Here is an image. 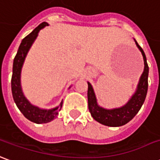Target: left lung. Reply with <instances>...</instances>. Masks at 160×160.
Masks as SVG:
<instances>
[{"label":"left lung","mask_w":160,"mask_h":160,"mask_svg":"<svg viewBox=\"0 0 160 160\" xmlns=\"http://www.w3.org/2000/svg\"><path fill=\"white\" fill-rule=\"evenodd\" d=\"M137 47L139 48L144 59V71L140 78L135 93L130 98L128 103L118 108L106 109L100 107L96 102V95L91 84L88 82V105L89 110L92 117L96 122L108 127H121L127 124L132 120L142 107L148 88V73L149 67L147 62V58L142 48L134 39Z\"/></svg>","instance_id":"left-lung-1"}]
</instances>
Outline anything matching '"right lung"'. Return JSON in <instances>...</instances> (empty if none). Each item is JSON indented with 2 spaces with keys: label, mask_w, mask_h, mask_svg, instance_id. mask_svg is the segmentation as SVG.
I'll return each instance as SVG.
<instances>
[{
  "label": "right lung",
  "mask_w": 160,
  "mask_h": 160,
  "mask_svg": "<svg viewBox=\"0 0 160 160\" xmlns=\"http://www.w3.org/2000/svg\"><path fill=\"white\" fill-rule=\"evenodd\" d=\"M46 26H48V23L43 22L35 28L31 33H29L27 37H25L22 39L19 46L16 56L13 59V75H12V80H11L12 94H13V100L16 103L17 107L26 118L37 124L47 123L54 120L58 114V111L61 109L62 104H63V102H62L58 107L54 108L52 109H41L36 106H33L25 97L21 89V85H20L21 69L23 66L27 54L29 49L31 48L32 43L37 38L38 32Z\"/></svg>",
  "instance_id": "add662e5"
}]
</instances>
